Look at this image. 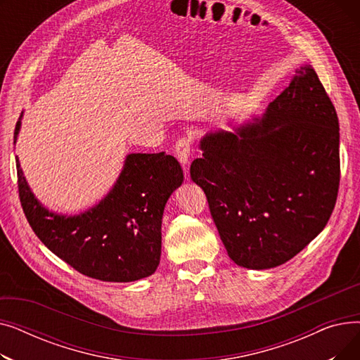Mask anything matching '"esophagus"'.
<instances>
[{"label": "esophagus", "instance_id": "esophagus-1", "mask_svg": "<svg viewBox=\"0 0 360 360\" xmlns=\"http://www.w3.org/2000/svg\"><path fill=\"white\" fill-rule=\"evenodd\" d=\"M191 140L186 139V137H182L176 141L175 144V153H176V158L178 160L181 162L185 174H186V169H188V163H190V156H191Z\"/></svg>", "mask_w": 360, "mask_h": 360}]
</instances>
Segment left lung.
Returning a JSON list of instances; mask_svg holds the SVG:
<instances>
[{"mask_svg":"<svg viewBox=\"0 0 360 360\" xmlns=\"http://www.w3.org/2000/svg\"><path fill=\"white\" fill-rule=\"evenodd\" d=\"M338 131L323 83L304 65L262 117L202 137L191 179L238 266L277 267L326 228L340 184Z\"/></svg>","mask_w":360,"mask_h":360,"instance_id":"1","label":"left lung"}]
</instances>
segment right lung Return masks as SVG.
<instances>
[{"mask_svg": "<svg viewBox=\"0 0 360 360\" xmlns=\"http://www.w3.org/2000/svg\"><path fill=\"white\" fill-rule=\"evenodd\" d=\"M18 118L14 143L20 131ZM18 197L36 236L79 273L102 281H136L153 274L162 252L166 201L184 181L170 155L131 153L108 195L77 216L56 214L36 200L15 158Z\"/></svg>", "mask_w": 360, "mask_h": 360, "instance_id": "add662e5", "label": "right lung"}]
</instances>
